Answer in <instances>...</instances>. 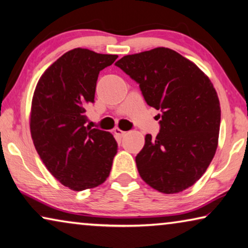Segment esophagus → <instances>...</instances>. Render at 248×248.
Wrapping results in <instances>:
<instances>
[{
	"label": "esophagus",
	"mask_w": 248,
	"mask_h": 248,
	"mask_svg": "<svg viewBox=\"0 0 248 248\" xmlns=\"http://www.w3.org/2000/svg\"><path fill=\"white\" fill-rule=\"evenodd\" d=\"M113 133H115V135L118 136V137H124L125 135H127V132L124 131V130H121V129H119V128L113 129Z\"/></svg>",
	"instance_id": "34e87169"
}]
</instances>
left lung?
I'll return each instance as SVG.
<instances>
[{
    "mask_svg": "<svg viewBox=\"0 0 248 248\" xmlns=\"http://www.w3.org/2000/svg\"><path fill=\"white\" fill-rule=\"evenodd\" d=\"M116 66L139 84L144 100L160 110V132L136 156L148 186L173 194L205 173L218 143L221 107L210 78L175 50L156 47L127 55Z\"/></svg>",
    "mask_w": 248,
    "mask_h": 248,
    "instance_id": "8db88e82",
    "label": "left lung"
}]
</instances>
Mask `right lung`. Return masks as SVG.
<instances>
[{"instance_id":"obj_1","label":"right lung","mask_w":248,"mask_h":248,"mask_svg":"<svg viewBox=\"0 0 248 248\" xmlns=\"http://www.w3.org/2000/svg\"><path fill=\"white\" fill-rule=\"evenodd\" d=\"M117 55L74 48L47 68L35 88L30 128L39 158L55 179L74 191L96 187L109 176L118 144L110 132L86 127L100 70Z\"/></svg>"}]
</instances>
